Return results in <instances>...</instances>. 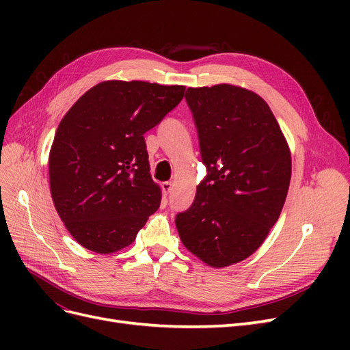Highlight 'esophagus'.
<instances>
[{
  "instance_id": "obj_1",
  "label": "esophagus",
  "mask_w": 350,
  "mask_h": 350,
  "mask_svg": "<svg viewBox=\"0 0 350 350\" xmlns=\"http://www.w3.org/2000/svg\"><path fill=\"white\" fill-rule=\"evenodd\" d=\"M172 187H174V184L172 183H169V181H166V183H162V191L167 196L169 193L172 191Z\"/></svg>"
}]
</instances>
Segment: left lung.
Returning <instances> with one entry per match:
<instances>
[{"label":"left lung","instance_id":"left-lung-1","mask_svg":"<svg viewBox=\"0 0 350 350\" xmlns=\"http://www.w3.org/2000/svg\"><path fill=\"white\" fill-rule=\"evenodd\" d=\"M206 176L175 216L184 245L211 267L245 260L276 224L292 161L269 105L251 90L217 84L187 89Z\"/></svg>","mask_w":350,"mask_h":350}]
</instances>
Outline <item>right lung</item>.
I'll return each mask as SVG.
<instances>
[{
	"label": "right lung",
	"mask_w": 350,
	"mask_h": 350,
	"mask_svg": "<svg viewBox=\"0 0 350 350\" xmlns=\"http://www.w3.org/2000/svg\"><path fill=\"white\" fill-rule=\"evenodd\" d=\"M184 92V86L147 81H103L61 120L49 153L51 194L84 248L109 254L129 247L161 206L144 134Z\"/></svg>",
	"instance_id": "add662e5"
}]
</instances>
